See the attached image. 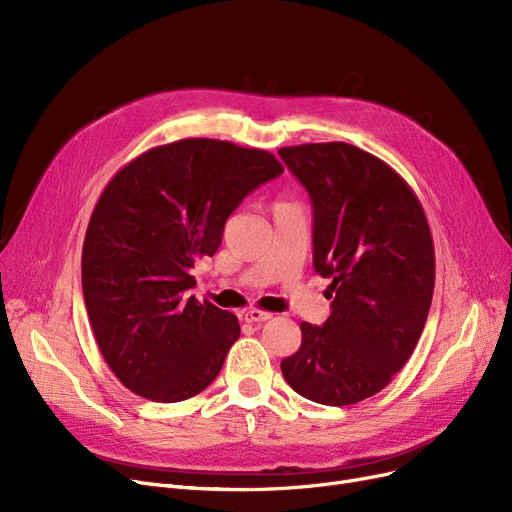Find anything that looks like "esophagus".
I'll return each instance as SVG.
<instances>
[{"mask_svg": "<svg viewBox=\"0 0 512 512\" xmlns=\"http://www.w3.org/2000/svg\"><path fill=\"white\" fill-rule=\"evenodd\" d=\"M272 315L267 311H261V309H249L245 311V319L251 321V324H261V321H267Z\"/></svg>", "mask_w": 512, "mask_h": 512, "instance_id": "34e87169", "label": "esophagus"}]
</instances>
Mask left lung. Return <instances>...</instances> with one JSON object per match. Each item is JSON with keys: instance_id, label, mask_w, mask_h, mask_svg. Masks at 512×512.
Segmentation results:
<instances>
[{"instance_id": "left-lung-1", "label": "left lung", "mask_w": 512, "mask_h": 512, "mask_svg": "<svg viewBox=\"0 0 512 512\" xmlns=\"http://www.w3.org/2000/svg\"><path fill=\"white\" fill-rule=\"evenodd\" d=\"M278 153L311 197L313 265L334 299L324 326L303 321L282 375L319 405H355L415 351L434 297V238L413 188L380 157L348 143Z\"/></svg>"}]
</instances>
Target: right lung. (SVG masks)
<instances>
[{
	"label": "right lung",
	"mask_w": 512,
	"mask_h": 512,
	"mask_svg": "<svg viewBox=\"0 0 512 512\" xmlns=\"http://www.w3.org/2000/svg\"><path fill=\"white\" fill-rule=\"evenodd\" d=\"M282 172L270 151L182 139L107 182L85 234L83 294L99 351L130 392L180 402L218 378L240 326L188 297L191 270L218 251L240 201Z\"/></svg>",
	"instance_id": "1"
}]
</instances>
